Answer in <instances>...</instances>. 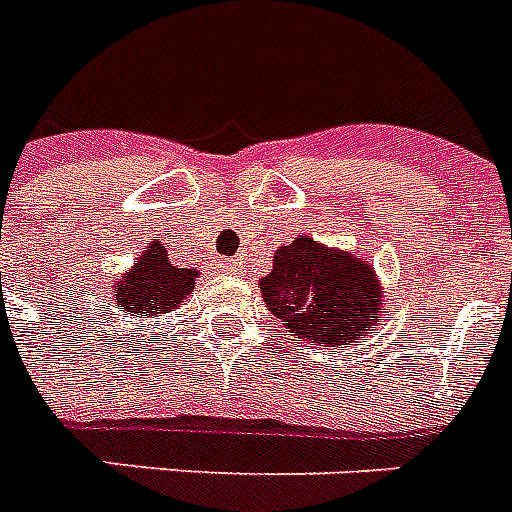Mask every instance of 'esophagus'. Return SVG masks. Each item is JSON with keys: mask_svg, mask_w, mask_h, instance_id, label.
<instances>
[{"mask_svg": "<svg viewBox=\"0 0 512 512\" xmlns=\"http://www.w3.org/2000/svg\"><path fill=\"white\" fill-rule=\"evenodd\" d=\"M223 270H226V273H234V276H239V273H244V265H242V260H223Z\"/></svg>", "mask_w": 512, "mask_h": 512, "instance_id": "esophagus-1", "label": "esophagus"}]
</instances>
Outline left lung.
Instances as JSON below:
<instances>
[{"label": "left lung", "mask_w": 512, "mask_h": 512, "mask_svg": "<svg viewBox=\"0 0 512 512\" xmlns=\"http://www.w3.org/2000/svg\"><path fill=\"white\" fill-rule=\"evenodd\" d=\"M257 286L265 307L297 342L339 347L384 326L386 297L373 265L310 236L278 247Z\"/></svg>", "instance_id": "left-lung-1"}]
</instances>
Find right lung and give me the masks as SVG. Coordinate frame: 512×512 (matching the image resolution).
Listing matches in <instances>:
<instances>
[{"label": "right lung", "instance_id": "right-lung-1", "mask_svg": "<svg viewBox=\"0 0 512 512\" xmlns=\"http://www.w3.org/2000/svg\"><path fill=\"white\" fill-rule=\"evenodd\" d=\"M197 278L199 270L170 263L168 249L155 239L126 273L115 278L112 302L120 313L134 318H160L181 307V302L194 292Z\"/></svg>", "mask_w": 512, "mask_h": 512}]
</instances>
